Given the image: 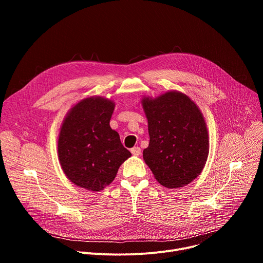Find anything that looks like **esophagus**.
Here are the masks:
<instances>
[{
    "mask_svg": "<svg viewBox=\"0 0 263 263\" xmlns=\"http://www.w3.org/2000/svg\"><path fill=\"white\" fill-rule=\"evenodd\" d=\"M131 153L134 155V156H138L141 154V148L139 146H134L131 148Z\"/></svg>",
    "mask_w": 263,
    "mask_h": 263,
    "instance_id": "obj_1",
    "label": "esophagus"
}]
</instances>
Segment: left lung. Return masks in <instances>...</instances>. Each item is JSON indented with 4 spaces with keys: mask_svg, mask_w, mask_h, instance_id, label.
Masks as SVG:
<instances>
[{
    "mask_svg": "<svg viewBox=\"0 0 263 263\" xmlns=\"http://www.w3.org/2000/svg\"><path fill=\"white\" fill-rule=\"evenodd\" d=\"M149 143L143 159L156 180L168 189L191 183L202 172L209 153L208 132L198 106L187 96L168 91L144 98Z\"/></svg>",
    "mask_w": 263,
    "mask_h": 263,
    "instance_id": "left-lung-1",
    "label": "left lung"
}]
</instances>
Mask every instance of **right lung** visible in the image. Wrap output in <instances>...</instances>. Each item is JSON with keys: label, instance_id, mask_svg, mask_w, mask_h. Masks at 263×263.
Here are the masks:
<instances>
[{"label": "right lung", "instance_id": "add662e5", "mask_svg": "<svg viewBox=\"0 0 263 263\" xmlns=\"http://www.w3.org/2000/svg\"><path fill=\"white\" fill-rule=\"evenodd\" d=\"M115 104L88 98L66 116L58 139V157L66 177L87 191L100 192L115 180L131 153L109 122Z\"/></svg>", "mask_w": 263, "mask_h": 263}]
</instances>
